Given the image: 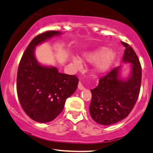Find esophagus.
<instances>
[{
	"instance_id": "1",
	"label": "esophagus",
	"mask_w": 153,
	"mask_h": 153,
	"mask_svg": "<svg viewBox=\"0 0 153 153\" xmlns=\"http://www.w3.org/2000/svg\"><path fill=\"white\" fill-rule=\"evenodd\" d=\"M78 89H79V90H84V89H85V88H84L83 85L82 84V82H79L78 85Z\"/></svg>"
}]
</instances>
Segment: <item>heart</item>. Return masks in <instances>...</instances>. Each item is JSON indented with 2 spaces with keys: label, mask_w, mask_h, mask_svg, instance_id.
<instances>
[{
  "label": "heart",
  "mask_w": 153,
  "mask_h": 153,
  "mask_svg": "<svg viewBox=\"0 0 153 153\" xmlns=\"http://www.w3.org/2000/svg\"><path fill=\"white\" fill-rule=\"evenodd\" d=\"M85 59L90 62H96L95 69L98 73H103L108 71L113 65L115 58V54L113 51H108L105 47L99 48L95 51L85 54ZM73 65L76 68H80L81 62L77 58L73 60Z\"/></svg>",
  "instance_id": "obj_1"
}]
</instances>
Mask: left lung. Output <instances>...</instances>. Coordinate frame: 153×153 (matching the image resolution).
Here are the masks:
<instances>
[{
    "label": "left lung",
    "mask_w": 153,
    "mask_h": 153,
    "mask_svg": "<svg viewBox=\"0 0 153 153\" xmlns=\"http://www.w3.org/2000/svg\"><path fill=\"white\" fill-rule=\"evenodd\" d=\"M125 50L123 61L132 64V75L126 81L118 79L119 68L112 69L99 79V84L91 90L90 113L95 122L109 126L128 116L138 98L142 80L140 62L133 48L121 41Z\"/></svg>",
    "instance_id": "8db88e82"
}]
</instances>
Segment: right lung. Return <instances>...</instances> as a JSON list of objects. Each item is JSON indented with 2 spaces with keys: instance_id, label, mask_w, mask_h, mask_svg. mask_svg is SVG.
<instances>
[{
  "instance_id": "add662e5",
  "label": "right lung",
  "mask_w": 153,
  "mask_h": 153,
  "mask_svg": "<svg viewBox=\"0 0 153 153\" xmlns=\"http://www.w3.org/2000/svg\"><path fill=\"white\" fill-rule=\"evenodd\" d=\"M59 33L48 30L36 36L27 45L18 65L16 86L20 103L27 116L39 123L56 118L63 110L66 99L78 87L76 75L40 65L34 56L38 44Z\"/></svg>"
}]
</instances>
